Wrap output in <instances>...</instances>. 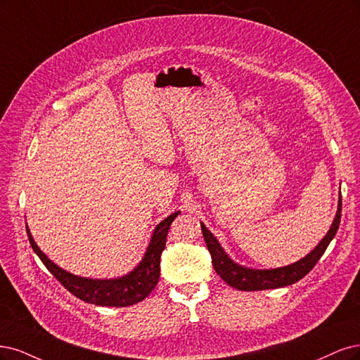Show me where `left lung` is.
<instances>
[{
    "label": "left lung",
    "instance_id": "obj_1",
    "mask_svg": "<svg viewBox=\"0 0 360 360\" xmlns=\"http://www.w3.org/2000/svg\"><path fill=\"white\" fill-rule=\"evenodd\" d=\"M341 207L342 205H341V197H340L338 211H336L330 230L307 257L300 259L293 264H288L285 268L269 269V271L248 269L233 263L229 259V256L224 252V250L221 248V245H219L218 240L214 238L211 231L205 227V224H200V226H202V233L206 242V247L211 252L215 272L231 287L243 290V292H256V290L278 288V287L295 284L296 281L300 280V278H304L312 268H314L316 263L323 256V252L326 251L330 240L336 235V231H338L340 221H341Z\"/></svg>",
    "mask_w": 360,
    "mask_h": 360
}]
</instances>
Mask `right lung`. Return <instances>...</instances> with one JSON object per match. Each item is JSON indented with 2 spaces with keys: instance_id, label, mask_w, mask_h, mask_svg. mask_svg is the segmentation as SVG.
<instances>
[{
  "instance_id": "add662e5",
  "label": "right lung",
  "mask_w": 360,
  "mask_h": 360,
  "mask_svg": "<svg viewBox=\"0 0 360 360\" xmlns=\"http://www.w3.org/2000/svg\"><path fill=\"white\" fill-rule=\"evenodd\" d=\"M179 212L172 214L165 221H161L155 230L149 247L145 252L143 260L139 263L137 268L129 275L117 280H89V278L76 276L70 272L61 269L60 266L52 263L34 242L30 230L27 227V233L34 252L37 254L48 271L60 281L68 292L76 297L85 300L88 304H94L100 307H129L134 305L153 292L160 278V259L161 252L166 247L167 231L173 219Z\"/></svg>"
}]
</instances>
